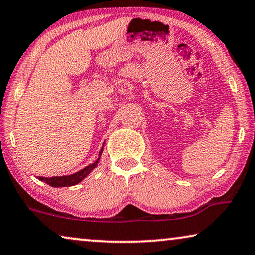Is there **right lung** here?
I'll list each match as a JSON object with an SVG mask.
<instances>
[{"mask_svg": "<svg viewBox=\"0 0 255 255\" xmlns=\"http://www.w3.org/2000/svg\"><path fill=\"white\" fill-rule=\"evenodd\" d=\"M102 153V148L100 150V154ZM99 162V158L98 161H95L93 164H90L87 165L86 168H84L83 170H80L78 172L73 173V175H69V176H61V177H50V178H45V177H39L40 180H42V182H46L48 185L53 186V187H63V186H72V185H76V184H78L79 182H82V180L86 177L88 173H90L93 169L97 167Z\"/></svg>", "mask_w": 255, "mask_h": 255, "instance_id": "obj_1", "label": "right lung"}]
</instances>
